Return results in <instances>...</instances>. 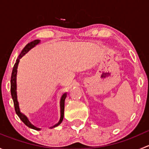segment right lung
<instances>
[{
    "label": "right lung",
    "mask_w": 149,
    "mask_h": 149,
    "mask_svg": "<svg viewBox=\"0 0 149 149\" xmlns=\"http://www.w3.org/2000/svg\"><path fill=\"white\" fill-rule=\"evenodd\" d=\"M40 42V40H34V41L28 43L26 46L24 47L23 49H22V52L20 53V55L18 57L17 60H16V63H15L14 66L13 68V70H12L11 73V78H10V93H11V97L12 99H13V104H14V108L15 111H16V113L17 114V115L19 116V118H20L21 120L23 122L25 125L29 127L31 129H34V130H40V128H38V127H35L33 125L31 124L29 121L28 118L25 116L24 114H22V112L19 110V102L17 101V95H16V74H17V68H18V65H19V60L26 53V52H29L31 48L34 47V46L37 45V44H39ZM67 97V94L65 93L64 94H63L62 97L61 99V118H60V120L58 122V123H57L56 125L52 127H55L58 125H59L61 123H62L64 117V108H65V100Z\"/></svg>",
    "instance_id": "right-lung-1"
}]
</instances>
